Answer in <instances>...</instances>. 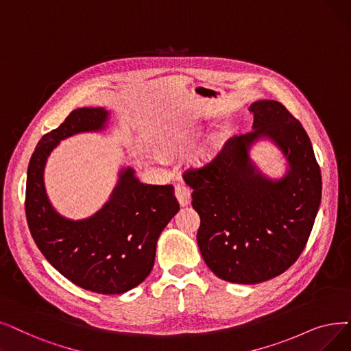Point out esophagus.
<instances>
[{"mask_svg": "<svg viewBox=\"0 0 351 351\" xmlns=\"http://www.w3.org/2000/svg\"><path fill=\"white\" fill-rule=\"evenodd\" d=\"M175 196L179 201L180 206H186L191 204V191L185 185H176L175 186Z\"/></svg>", "mask_w": 351, "mask_h": 351, "instance_id": "34e87169", "label": "esophagus"}]
</instances>
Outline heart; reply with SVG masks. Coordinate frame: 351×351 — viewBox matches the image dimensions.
<instances>
[{"instance_id": "obj_1", "label": "heart", "mask_w": 351, "mask_h": 351, "mask_svg": "<svg viewBox=\"0 0 351 351\" xmlns=\"http://www.w3.org/2000/svg\"><path fill=\"white\" fill-rule=\"evenodd\" d=\"M193 133L191 130H182V132H176L175 134L171 136V146L172 147H178L179 145L188 142L189 139H192Z\"/></svg>"}]
</instances>
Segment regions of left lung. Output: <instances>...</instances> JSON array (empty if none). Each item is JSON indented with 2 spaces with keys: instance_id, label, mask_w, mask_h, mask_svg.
Instances as JSON below:
<instances>
[{
  "instance_id": "obj_1",
  "label": "left lung",
  "mask_w": 351,
  "mask_h": 351,
  "mask_svg": "<svg viewBox=\"0 0 351 351\" xmlns=\"http://www.w3.org/2000/svg\"><path fill=\"white\" fill-rule=\"evenodd\" d=\"M250 110L252 130L184 176L201 217L196 241L204 261L234 284H260L291 267L322 202V172L302 125L276 100L254 101ZM261 141L279 149L286 163L281 177L267 176L252 159Z\"/></svg>"
}]
</instances>
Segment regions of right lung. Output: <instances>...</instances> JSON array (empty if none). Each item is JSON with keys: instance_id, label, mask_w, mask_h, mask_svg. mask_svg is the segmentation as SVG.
<instances>
[{"instance_id": "right-lung-1", "label": "right lung", "mask_w": 351, "mask_h": 351, "mask_svg": "<svg viewBox=\"0 0 351 351\" xmlns=\"http://www.w3.org/2000/svg\"><path fill=\"white\" fill-rule=\"evenodd\" d=\"M109 120L104 108L75 109L43 136L28 163L25 215L38 250L63 277L87 291L123 294L154 268L159 235L179 210L173 186L143 184L132 166H121L104 205L71 219L53 206L44 184L47 159L60 142L103 132Z\"/></svg>"}]
</instances>
